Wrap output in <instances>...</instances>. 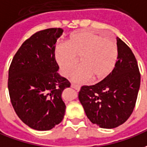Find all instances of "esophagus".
Here are the masks:
<instances>
[{
  "label": "esophagus",
  "mask_w": 147,
  "mask_h": 147,
  "mask_svg": "<svg viewBox=\"0 0 147 147\" xmlns=\"http://www.w3.org/2000/svg\"><path fill=\"white\" fill-rule=\"evenodd\" d=\"M71 87L74 89H76V90H80V85H77V84H71Z\"/></svg>",
  "instance_id": "esophagus-1"
}]
</instances>
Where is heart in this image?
Masks as SVG:
<instances>
[{
	"label": "heart",
	"mask_w": 147,
	"mask_h": 147,
	"mask_svg": "<svg viewBox=\"0 0 147 147\" xmlns=\"http://www.w3.org/2000/svg\"><path fill=\"white\" fill-rule=\"evenodd\" d=\"M55 58L64 76H69L79 64L83 66L74 71L72 80L79 83L88 82L93 77L102 80L111 74L118 60L115 42L92 31L75 32L67 44L57 45Z\"/></svg>",
	"instance_id": "obj_1"
}]
</instances>
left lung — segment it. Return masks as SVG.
<instances>
[{
    "mask_svg": "<svg viewBox=\"0 0 147 147\" xmlns=\"http://www.w3.org/2000/svg\"><path fill=\"white\" fill-rule=\"evenodd\" d=\"M118 61L109 76L83 86L79 99L92 123L111 129L124 123L134 111L141 76L131 49L117 37Z\"/></svg>",
    "mask_w": 147,
    "mask_h": 147,
    "instance_id": "obj_1",
    "label": "left lung"
}]
</instances>
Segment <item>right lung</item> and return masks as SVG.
Returning a JSON list of instances; mask_svg holds the SVG:
<instances>
[{"instance_id": "1", "label": "right lung", "mask_w": 147, "mask_h": 147, "mask_svg": "<svg viewBox=\"0 0 147 147\" xmlns=\"http://www.w3.org/2000/svg\"><path fill=\"white\" fill-rule=\"evenodd\" d=\"M62 28L39 31L24 42L9 70L8 88L20 120L36 131H49L63 119L62 92L71 84L57 71L55 44Z\"/></svg>"}]
</instances>
